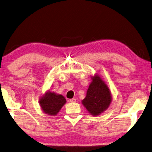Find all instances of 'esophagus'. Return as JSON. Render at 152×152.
Instances as JSON below:
<instances>
[{"mask_svg":"<svg viewBox=\"0 0 152 152\" xmlns=\"http://www.w3.org/2000/svg\"><path fill=\"white\" fill-rule=\"evenodd\" d=\"M69 102L71 103H75L76 102V99L75 98H73V99H69Z\"/></svg>","mask_w":152,"mask_h":152,"instance_id":"esophagus-1","label":"esophagus"}]
</instances>
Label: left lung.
Returning a JSON list of instances; mask_svg holds the SVG:
<instances>
[{
  "label": "left lung",
  "mask_w": 152,
  "mask_h": 152,
  "mask_svg": "<svg viewBox=\"0 0 152 152\" xmlns=\"http://www.w3.org/2000/svg\"><path fill=\"white\" fill-rule=\"evenodd\" d=\"M86 96L82 103L89 114L99 115L109 107L112 100V94L107 84L97 74L91 76Z\"/></svg>",
  "instance_id": "obj_1"
}]
</instances>
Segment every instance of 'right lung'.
<instances>
[{
	"label": "right lung",
	"mask_w": 152,
	"mask_h": 152,
	"mask_svg": "<svg viewBox=\"0 0 152 152\" xmlns=\"http://www.w3.org/2000/svg\"><path fill=\"white\" fill-rule=\"evenodd\" d=\"M66 103V99L60 94L47 91L39 99L43 112L49 115H56Z\"/></svg>",
	"instance_id": "1"
}]
</instances>
